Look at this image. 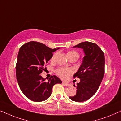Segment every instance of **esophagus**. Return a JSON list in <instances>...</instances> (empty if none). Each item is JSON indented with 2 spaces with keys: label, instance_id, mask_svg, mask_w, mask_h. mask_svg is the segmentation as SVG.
<instances>
[{
  "label": "esophagus",
  "instance_id": "34e87169",
  "mask_svg": "<svg viewBox=\"0 0 121 121\" xmlns=\"http://www.w3.org/2000/svg\"><path fill=\"white\" fill-rule=\"evenodd\" d=\"M62 85H64V86H67V87H70L71 86L70 84H69V83H65V82H62Z\"/></svg>",
  "mask_w": 121,
  "mask_h": 121
}]
</instances>
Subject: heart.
Here are the masks:
<instances>
[{
  "label": "heart",
  "mask_w": 121,
  "mask_h": 121,
  "mask_svg": "<svg viewBox=\"0 0 121 121\" xmlns=\"http://www.w3.org/2000/svg\"><path fill=\"white\" fill-rule=\"evenodd\" d=\"M69 55H76L78 57V54L75 51H71L68 52ZM56 73L62 79H66L73 73V70L72 69H66L61 67L56 71Z\"/></svg>",
  "instance_id": "heart-1"
}]
</instances>
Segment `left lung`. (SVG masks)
I'll return each instance as SVG.
<instances>
[{
  "instance_id": "left-lung-1",
  "label": "left lung",
  "mask_w": 121,
  "mask_h": 121,
  "mask_svg": "<svg viewBox=\"0 0 121 121\" xmlns=\"http://www.w3.org/2000/svg\"><path fill=\"white\" fill-rule=\"evenodd\" d=\"M73 48L82 49L85 56L80 68L73 75L74 78L80 79L77 83L76 94L70 99L81 102L89 99L99 89L104 73L105 60L104 52L95 43L85 41Z\"/></svg>"
}]
</instances>
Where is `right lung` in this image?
Instances as JSON below:
<instances>
[{"label":"right lung","instance_id":"obj_1","mask_svg":"<svg viewBox=\"0 0 121 121\" xmlns=\"http://www.w3.org/2000/svg\"><path fill=\"white\" fill-rule=\"evenodd\" d=\"M59 49H50L45 45L32 41L24 44L19 49L16 76L21 91L30 100L34 102L46 100L51 96L54 85L62 83L55 75L46 81L40 75L52 57V53Z\"/></svg>","mask_w":121,"mask_h":121}]
</instances>
